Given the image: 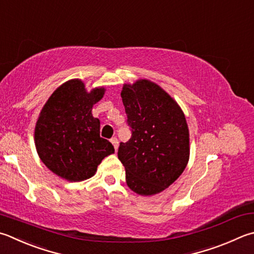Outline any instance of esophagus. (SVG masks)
<instances>
[{
	"label": "esophagus",
	"mask_w": 254,
	"mask_h": 254,
	"mask_svg": "<svg viewBox=\"0 0 254 254\" xmlns=\"http://www.w3.org/2000/svg\"><path fill=\"white\" fill-rule=\"evenodd\" d=\"M111 142L113 143V146H114V148H115V150H117L118 149V139H117V138H112V139H111Z\"/></svg>",
	"instance_id": "34e87169"
}]
</instances>
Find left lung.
I'll return each mask as SVG.
<instances>
[{"label":"left lung","instance_id":"1","mask_svg":"<svg viewBox=\"0 0 254 254\" xmlns=\"http://www.w3.org/2000/svg\"><path fill=\"white\" fill-rule=\"evenodd\" d=\"M123 104L132 135L121 142L118 159L133 192L154 195L183 174L190 156L189 128L183 109L159 85L148 79L124 84Z\"/></svg>","mask_w":254,"mask_h":254}]
</instances>
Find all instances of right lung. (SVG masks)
<instances>
[{
  "label": "right lung",
  "mask_w": 254,
  "mask_h": 254,
  "mask_svg": "<svg viewBox=\"0 0 254 254\" xmlns=\"http://www.w3.org/2000/svg\"><path fill=\"white\" fill-rule=\"evenodd\" d=\"M105 92V87L87 92L83 80L74 78L57 87L43 106L34 130L36 151L61 178L89 179L104 158L115 152L112 143L100 138L99 119L92 114Z\"/></svg>",
  "instance_id": "1"
}]
</instances>
